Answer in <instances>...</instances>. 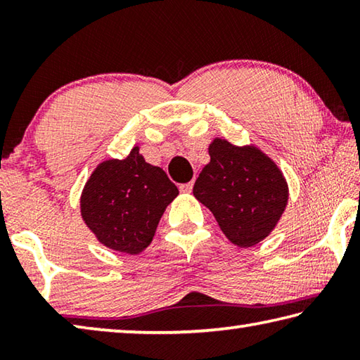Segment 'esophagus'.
<instances>
[{
	"instance_id": "1",
	"label": "esophagus",
	"mask_w": 360,
	"mask_h": 360,
	"mask_svg": "<svg viewBox=\"0 0 360 360\" xmlns=\"http://www.w3.org/2000/svg\"><path fill=\"white\" fill-rule=\"evenodd\" d=\"M192 187H193V182H187V184L179 186V191L184 192V193H188V192H192Z\"/></svg>"
}]
</instances>
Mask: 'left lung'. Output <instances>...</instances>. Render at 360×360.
Here are the masks:
<instances>
[{"label": "left lung", "instance_id": "obj_1", "mask_svg": "<svg viewBox=\"0 0 360 360\" xmlns=\"http://www.w3.org/2000/svg\"><path fill=\"white\" fill-rule=\"evenodd\" d=\"M208 165L195 181L193 195L214 214L224 235L240 248L265 240L289 200L283 172L255 146H233L214 138Z\"/></svg>", "mask_w": 360, "mask_h": 360}]
</instances>
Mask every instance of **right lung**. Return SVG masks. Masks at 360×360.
<instances>
[{
	"label": "right lung",
	"instance_id": "right-lung-1",
	"mask_svg": "<svg viewBox=\"0 0 360 360\" xmlns=\"http://www.w3.org/2000/svg\"><path fill=\"white\" fill-rule=\"evenodd\" d=\"M178 187L135 146L122 160L101 162L85 182L81 216L101 245L124 254L144 251Z\"/></svg>",
	"mask_w": 360,
	"mask_h": 360
}]
</instances>
